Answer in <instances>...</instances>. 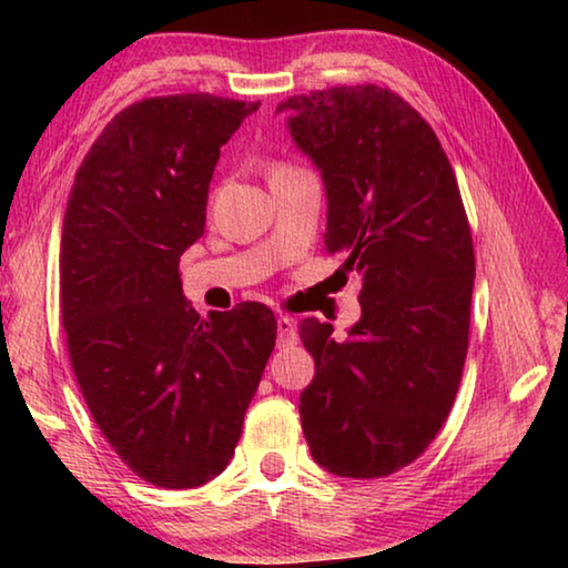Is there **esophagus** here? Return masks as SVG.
<instances>
[{"label":"esophagus","mask_w":568,"mask_h":568,"mask_svg":"<svg viewBox=\"0 0 568 568\" xmlns=\"http://www.w3.org/2000/svg\"><path fill=\"white\" fill-rule=\"evenodd\" d=\"M277 325V345H295L297 343V331H295V321L287 318V315H281V318L275 321Z\"/></svg>","instance_id":"34e87169"}]
</instances>
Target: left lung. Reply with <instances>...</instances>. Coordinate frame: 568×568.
<instances>
[{"mask_svg": "<svg viewBox=\"0 0 568 568\" xmlns=\"http://www.w3.org/2000/svg\"><path fill=\"white\" fill-rule=\"evenodd\" d=\"M321 172L325 250L361 275L348 338L303 318L315 376L301 393L315 464L381 478L416 460L444 426L468 351L474 243L454 170L420 114L376 84L277 104Z\"/></svg>", "mask_w": 568, "mask_h": 568, "instance_id": "obj_1", "label": "left lung"}]
</instances>
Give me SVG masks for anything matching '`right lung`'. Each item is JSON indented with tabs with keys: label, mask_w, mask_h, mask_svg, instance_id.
<instances>
[{
	"label": "right lung",
	"mask_w": 568,
	"mask_h": 568,
	"mask_svg": "<svg viewBox=\"0 0 568 568\" xmlns=\"http://www.w3.org/2000/svg\"><path fill=\"white\" fill-rule=\"evenodd\" d=\"M261 102L170 94L124 108L77 170L64 210L67 348L110 446L152 486L223 474L243 434L275 315L261 303L203 321L180 255L205 233L220 148Z\"/></svg>",
	"instance_id": "right-lung-1"
}]
</instances>
